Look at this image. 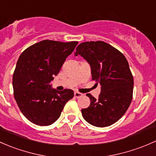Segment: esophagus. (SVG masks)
<instances>
[{
  "label": "esophagus",
  "instance_id": "34e87169",
  "mask_svg": "<svg viewBox=\"0 0 156 156\" xmlns=\"http://www.w3.org/2000/svg\"><path fill=\"white\" fill-rule=\"evenodd\" d=\"M83 95V94H82V93H80V92H79V91H75L74 92V96L76 98H80V97H82V96Z\"/></svg>",
  "mask_w": 156,
  "mask_h": 156
}]
</instances>
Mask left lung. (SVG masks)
<instances>
[{"mask_svg":"<svg viewBox=\"0 0 156 156\" xmlns=\"http://www.w3.org/2000/svg\"><path fill=\"white\" fill-rule=\"evenodd\" d=\"M80 55L91 66L92 80L101 86L98 99L86 95L91 103L81 110L87 122L96 127H107L116 122L131 104L134 79L126 58L104 41L81 43L75 55Z\"/></svg>","mask_w":156,"mask_h":156,"instance_id":"1","label":"left lung"}]
</instances>
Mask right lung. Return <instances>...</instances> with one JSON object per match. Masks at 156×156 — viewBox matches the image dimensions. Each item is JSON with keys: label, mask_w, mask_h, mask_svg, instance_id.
Masks as SVG:
<instances>
[{"label": "right lung", "mask_w": 156, "mask_h": 156, "mask_svg": "<svg viewBox=\"0 0 156 156\" xmlns=\"http://www.w3.org/2000/svg\"><path fill=\"white\" fill-rule=\"evenodd\" d=\"M77 44V41L45 40L27 48L19 56L12 76L14 98L22 114L34 124L52 125L73 98V90L57 91L49 83Z\"/></svg>", "instance_id": "add662e5"}]
</instances>
